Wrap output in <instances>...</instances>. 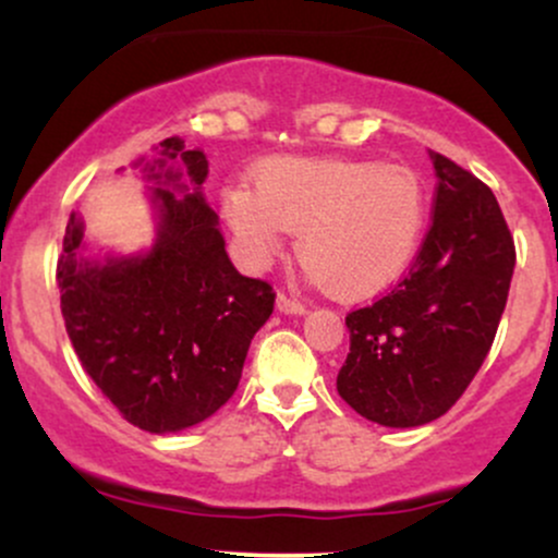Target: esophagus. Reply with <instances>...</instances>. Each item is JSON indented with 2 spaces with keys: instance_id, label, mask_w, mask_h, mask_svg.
Listing matches in <instances>:
<instances>
[{
  "instance_id": "obj_1",
  "label": "esophagus",
  "mask_w": 558,
  "mask_h": 558,
  "mask_svg": "<svg viewBox=\"0 0 558 558\" xmlns=\"http://www.w3.org/2000/svg\"><path fill=\"white\" fill-rule=\"evenodd\" d=\"M275 310L280 312V315H304V304H299V301H293L291 296H286V293H278V299H275Z\"/></svg>"
}]
</instances>
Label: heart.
Returning <instances> with one entry per match:
<instances>
[{
	"instance_id": "heart-1",
	"label": "heart",
	"mask_w": 558,
	"mask_h": 558,
	"mask_svg": "<svg viewBox=\"0 0 558 558\" xmlns=\"http://www.w3.org/2000/svg\"><path fill=\"white\" fill-rule=\"evenodd\" d=\"M427 185L407 165L369 159H272L252 191L226 196L243 259L259 270L299 233L296 254L338 301H367L409 270L427 228Z\"/></svg>"
}]
</instances>
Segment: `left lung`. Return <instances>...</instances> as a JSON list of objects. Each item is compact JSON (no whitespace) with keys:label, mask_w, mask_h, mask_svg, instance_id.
I'll list each match as a JSON object with an SVG mask.
<instances>
[{"label":"left lung","mask_w":558,"mask_h":558,"mask_svg":"<svg viewBox=\"0 0 558 558\" xmlns=\"http://www.w3.org/2000/svg\"><path fill=\"white\" fill-rule=\"evenodd\" d=\"M430 159L433 226L412 270L345 317L338 393L386 427L427 425L459 401L488 356L514 275V241L493 191L438 151Z\"/></svg>","instance_id":"left-lung-1"}]
</instances>
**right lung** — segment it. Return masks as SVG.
<instances>
[{
  "label": "right lung",
  "mask_w": 558,
  "mask_h": 558,
  "mask_svg": "<svg viewBox=\"0 0 558 558\" xmlns=\"http://www.w3.org/2000/svg\"><path fill=\"white\" fill-rule=\"evenodd\" d=\"M141 157L155 239L133 254L88 252L70 215L57 286L75 354L96 388L146 433H181L235 393L275 293L228 259L220 220L202 185V149L172 136Z\"/></svg>",
  "instance_id": "obj_1"
}]
</instances>
